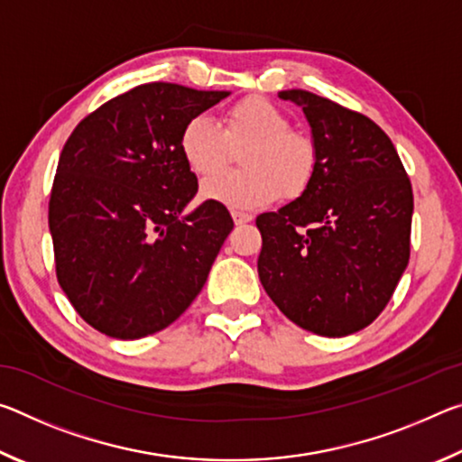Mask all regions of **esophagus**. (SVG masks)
<instances>
[{
  "mask_svg": "<svg viewBox=\"0 0 462 462\" xmlns=\"http://www.w3.org/2000/svg\"><path fill=\"white\" fill-rule=\"evenodd\" d=\"M232 220L236 224H248L253 222V214H246V212H232Z\"/></svg>",
  "mask_w": 462,
  "mask_h": 462,
  "instance_id": "1",
  "label": "esophagus"
}]
</instances>
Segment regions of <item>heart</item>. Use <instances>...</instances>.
<instances>
[{"instance_id": "obj_1", "label": "heart", "mask_w": 462, "mask_h": 462, "mask_svg": "<svg viewBox=\"0 0 462 462\" xmlns=\"http://www.w3.org/2000/svg\"><path fill=\"white\" fill-rule=\"evenodd\" d=\"M179 148L199 177L215 175L234 152H243L245 171L212 177L201 185L203 198L232 209L269 206L279 195L300 198L318 171L314 140L291 130L287 116L261 96L230 104L220 116V126L206 116L189 120L179 136Z\"/></svg>"}]
</instances>
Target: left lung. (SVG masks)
<instances>
[{
  "label": "left lung",
  "mask_w": 462,
  "mask_h": 462,
  "mask_svg": "<svg viewBox=\"0 0 462 462\" xmlns=\"http://www.w3.org/2000/svg\"><path fill=\"white\" fill-rule=\"evenodd\" d=\"M318 171L306 193L256 217L259 277L303 330L355 334L377 318L410 261L413 193L393 143L366 116L303 89Z\"/></svg>",
  "instance_id": "obj_1"
}]
</instances>
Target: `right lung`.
Listing matches in <instances>:
<instances>
[{
	"mask_svg": "<svg viewBox=\"0 0 462 462\" xmlns=\"http://www.w3.org/2000/svg\"><path fill=\"white\" fill-rule=\"evenodd\" d=\"M230 96L146 83L106 101L62 146L49 201L62 291L101 334L136 340L173 324L234 228L222 203L183 214L198 177L179 136Z\"/></svg>",
	"mask_w": 462,
	"mask_h": 462,
	"instance_id": "obj_1",
	"label": "right lung"
}]
</instances>
